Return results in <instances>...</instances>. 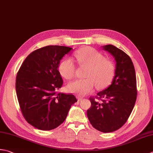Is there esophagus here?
<instances>
[{"label":"esophagus","mask_w":153,"mask_h":153,"mask_svg":"<svg viewBox=\"0 0 153 153\" xmlns=\"http://www.w3.org/2000/svg\"><path fill=\"white\" fill-rule=\"evenodd\" d=\"M76 97H77V100L78 101H81L83 99V97H81V96H79V95H77V96H76Z\"/></svg>","instance_id":"1"}]
</instances>
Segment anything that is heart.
Segmentation results:
<instances>
[{
  "label": "heart",
  "mask_w": 153,
  "mask_h": 153,
  "mask_svg": "<svg viewBox=\"0 0 153 153\" xmlns=\"http://www.w3.org/2000/svg\"><path fill=\"white\" fill-rule=\"evenodd\" d=\"M79 64L88 68L85 79L76 80L68 85V91L77 95H84L97 88L101 89L108 87L114 78L115 67L112 62L105 59V56L92 48L84 47L76 53ZM61 76L71 79L76 74V65L70 58L63 60L59 65Z\"/></svg>",
  "instance_id": "1"
}]
</instances>
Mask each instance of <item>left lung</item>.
<instances>
[{
  "instance_id": "obj_1",
  "label": "left lung",
  "mask_w": 153,
  "mask_h": 153,
  "mask_svg": "<svg viewBox=\"0 0 153 153\" xmlns=\"http://www.w3.org/2000/svg\"><path fill=\"white\" fill-rule=\"evenodd\" d=\"M115 61V74L111 84L97 93L101 102L89 98L91 106L87 115L92 126L103 133H111L123 125L137 100V80L133 62L126 53L113 45L101 46Z\"/></svg>"
}]
</instances>
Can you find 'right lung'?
<instances>
[{"label": "right lung", "mask_w": 153, "mask_h": 153, "mask_svg": "<svg viewBox=\"0 0 153 153\" xmlns=\"http://www.w3.org/2000/svg\"><path fill=\"white\" fill-rule=\"evenodd\" d=\"M71 50L62 46L38 49L27 56L18 71L16 91L21 111L26 121L38 129L58 127L77 101L72 94L56 93L63 85L59 63Z\"/></svg>", "instance_id": "right-lung-1"}]
</instances>
